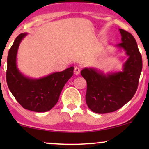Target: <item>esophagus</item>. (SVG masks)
<instances>
[{
    "label": "esophagus",
    "mask_w": 149,
    "mask_h": 149,
    "mask_svg": "<svg viewBox=\"0 0 149 149\" xmlns=\"http://www.w3.org/2000/svg\"><path fill=\"white\" fill-rule=\"evenodd\" d=\"M80 68H78V66H76V67L74 68V73L76 75H78L80 73Z\"/></svg>",
    "instance_id": "obj_1"
}]
</instances>
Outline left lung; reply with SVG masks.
<instances>
[{
    "instance_id": "left-lung-1",
    "label": "left lung",
    "mask_w": 149,
    "mask_h": 149,
    "mask_svg": "<svg viewBox=\"0 0 149 149\" xmlns=\"http://www.w3.org/2000/svg\"><path fill=\"white\" fill-rule=\"evenodd\" d=\"M119 31L122 42L116 47L123 49L128 57L122 71L104 73L89 67L80 71L87 82L86 104L92 111L97 113H108L120 109L131 100L137 90L142 58L133 36L121 29Z\"/></svg>"
}]
</instances>
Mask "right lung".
<instances>
[{"label":"right lung","instance_id":"obj_1","mask_svg":"<svg viewBox=\"0 0 149 149\" xmlns=\"http://www.w3.org/2000/svg\"><path fill=\"white\" fill-rule=\"evenodd\" d=\"M27 34H19L8 52L7 83L13 96L24 109L35 112L48 111L57 103L63 88L73 75L74 67L40 78L24 76L17 67V56L20 43Z\"/></svg>","mask_w":149,"mask_h":149}]
</instances>
